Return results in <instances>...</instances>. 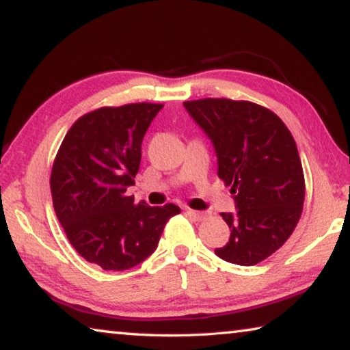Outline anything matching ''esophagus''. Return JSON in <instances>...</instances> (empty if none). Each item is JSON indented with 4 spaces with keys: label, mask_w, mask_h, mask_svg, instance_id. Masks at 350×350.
I'll return each mask as SVG.
<instances>
[{
    "label": "esophagus",
    "mask_w": 350,
    "mask_h": 350,
    "mask_svg": "<svg viewBox=\"0 0 350 350\" xmlns=\"http://www.w3.org/2000/svg\"><path fill=\"white\" fill-rule=\"evenodd\" d=\"M185 213H187V215H188L189 217L196 219V221H202V219H205L206 216H208V215H206V213H204V211H194V210H189V208H187Z\"/></svg>",
    "instance_id": "esophagus-1"
}]
</instances>
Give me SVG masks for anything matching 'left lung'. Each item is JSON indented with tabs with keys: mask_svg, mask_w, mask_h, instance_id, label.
<instances>
[{
	"mask_svg": "<svg viewBox=\"0 0 350 350\" xmlns=\"http://www.w3.org/2000/svg\"><path fill=\"white\" fill-rule=\"evenodd\" d=\"M183 106L211 140L217 176L232 185L236 213H222L232 233L215 253L232 264H258L290 238L303 213L304 174L292 134L275 112L252 102Z\"/></svg>",
	"mask_w": 350,
	"mask_h": 350,
	"instance_id": "left-lung-1",
	"label": "left lung"
}]
</instances>
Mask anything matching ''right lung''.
<instances>
[{
    "label": "right lung",
    "instance_id": "1",
    "mask_svg": "<svg viewBox=\"0 0 350 350\" xmlns=\"http://www.w3.org/2000/svg\"><path fill=\"white\" fill-rule=\"evenodd\" d=\"M163 105L100 108L77 120L58 150L51 174L55 215L80 256L103 270H128L157 248L174 204H134L142 140Z\"/></svg>",
    "mask_w": 350,
    "mask_h": 350
}]
</instances>
